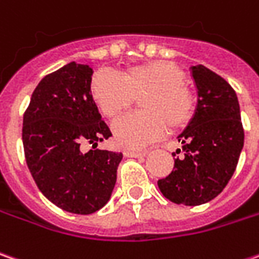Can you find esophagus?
I'll return each mask as SVG.
<instances>
[{"instance_id":"esophagus-1","label":"esophagus","mask_w":259,"mask_h":259,"mask_svg":"<svg viewBox=\"0 0 259 259\" xmlns=\"http://www.w3.org/2000/svg\"><path fill=\"white\" fill-rule=\"evenodd\" d=\"M124 153V156H127V157H142V156H146L147 155V152L146 150H124L123 152Z\"/></svg>"}]
</instances>
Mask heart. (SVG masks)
I'll return each instance as SVG.
<instances>
[{
	"label": "heart",
	"mask_w": 259,
	"mask_h": 259,
	"mask_svg": "<svg viewBox=\"0 0 259 259\" xmlns=\"http://www.w3.org/2000/svg\"><path fill=\"white\" fill-rule=\"evenodd\" d=\"M90 93L100 112L117 119L140 97L142 112L113 124V136L121 147L139 149L156 140L166 130L186 126L193 114V94L185 74L172 61L153 60L123 68L119 76L97 71Z\"/></svg>",
	"instance_id": "heart-1"
}]
</instances>
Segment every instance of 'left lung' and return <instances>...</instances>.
I'll return each mask as SVG.
<instances>
[{
	"mask_svg": "<svg viewBox=\"0 0 259 259\" xmlns=\"http://www.w3.org/2000/svg\"><path fill=\"white\" fill-rule=\"evenodd\" d=\"M191 73L198 103L178 136L183 156L175 159L172 174L159 179L157 186L169 201L196 206L217 198L232 178L244 147V129L238 97L227 80L202 64L192 66Z\"/></svg>",
	"mask_w": 259,
	"mask_h": 259,
	"instance_id": "8db88e82",
	"label": "left lung"
}]
</instances>
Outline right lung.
Returning a JSON list of instances; mask_svg holds the SVG:
<instances>
[{"label": "right lung", "instance_id": "right-lung-1", "mask_svg": "<svg viewBox=\"0 0 259 259\" xmlns=\"http://www.w3.org/2000/svg\"><path fill=\"white\" fill-rule=\"evenodd\" d=\"M93 68L74 61L41 80L23 120L27 166L41 193L66 212L89 215L109 202L121 153L96 149L112 136L90 93ZM83 143L94 147L81 150Z\"/></svg>", "mask_w": 259, "mask_h": 259}]
</instances>
